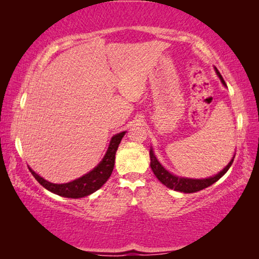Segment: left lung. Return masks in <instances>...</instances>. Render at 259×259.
Segmentation results:
<instances>
[{"instance_id":"left-lung-1","label":"left lung","mask_w":259,"mask_h":259,"mask_svg":"<svg viewBox=\"0 0 259 259\" xmlns=\"http://www.w3.org/2000/svg\"><path fill=\"white\" fill-rule=\"evenodd\" d=\"M216 69L217 75L221 78V81L223 84L225 85V81L223 76L221 75V73L218 72V69L214 67ZM235 156V155H234ZM233 159L230 161V163L227 164L224 169L222 170L221 172L217 174L216 176L209 177V178H204V179H191V178H184V177H178L175 176L171 172H169L163 165H161V163L157 161L156 156L154 155V152L151 148L150 151V157H151V168L153 170V172L156 176V178L159 181L165 185L166 187L171 188V190L178 191V192H183V193H194V192H199L203 188L208 187L210 185H212L213 183H216L219 178H222L224 175L227 172V170L230 169V166L233 163Z\"/></svg>"}]
</instances>
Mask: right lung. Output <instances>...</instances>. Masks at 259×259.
Returning a JSON list of instances; mask_svg holds the SVG:
<instances>
[{"label":"right lung","mask_w":259,"mask_h":259,"mask_svg":"<svg viewBox=\"0 0 259 259\" xmlns=\"http://www.w3.org/2000/svg\"><path fill=\"white\" fill-rule=\"evenodd\" d=\"M124 134L125 131L114 136L111 143H109L108 150L102 162H100L94 170H91L90 172H88L84 176L77 178L73 182H69L66 184H54L46 181V179H43L41 176H38V175L33 171L30 168L29 171L32 172L34 178L36 179L43 187L47 188L48 191L55 193L57 195L71 199H78L83 198V196L90 195L93 194L94 192L99 190V188L107 182V179L112 175L114 168V161H115V153Z\"/></svg>","instance_id":"1"}]
</instances>
